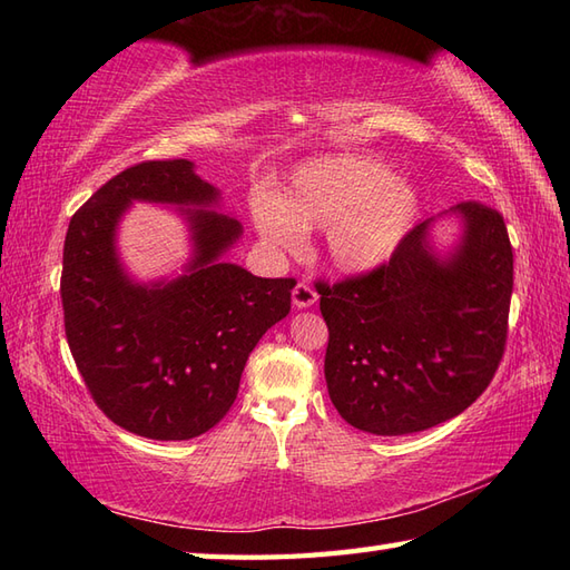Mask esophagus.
Wrapping results in <instances>:
<instances>
[{
	"instance_id": "obj_1",
	"label": "esophagus",
	"mask_w": 570,
	"mask_h": 570,
	"mask_svg": "<svg viewBox=\"0 0 570 570\" xmlns=\"http://www.w3.org/2000/svg\"><path fill=\"white\" fill-rule=\"evenodd\" d=\"M294 306L296 308H308V306H313L318 301V294H316V288H313L308 282H298L296 286H294Z\"/></svg>"
}]
</instances>
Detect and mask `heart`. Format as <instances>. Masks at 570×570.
Here are the masks:
<instances>
[{
  "label": "heart",
  "mask_w": 570,
  "mask_h": 570,
  "mask_svg": "<svg viewBox=\"0 0 570 570\" xmlns=\"http://www.w3.org/2000/svg\"><path fill=\"white\" fill-rule=\"evenodd\" d=\"M419 196L386 166L362 156H323L294 174L284 193L259 190L252 217L278 249H296L304 229H325L328 262L345 274L377 269L409 235Z\"/></svg>",
  "instance_id": "1"
}]
</instances>
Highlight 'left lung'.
Returning <instances> with one entry per match:
<instances>
[{
  "label": "left lung",
  "mask_w": 570,
  "mask_h": 570,
  "mask_svg": "<svg viewBox=\"0 0 570 570\" xmlns=\"http://www.w3.org/2000/svg\"><path fill=\"white\" fill-rule=\"evenodd\" d=\"M463 239L445 259L431 220L409 229L377 269L318 282L328 325L325 382L350 426L374 435L426 431L488 390L507 345L514 257L504 217L458 203Z\"/></svg>",
  "instance_id": "obj_1"
}]
</instances>
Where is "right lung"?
I'll return each instance as SVG.
<instances>
[{
	"label": "right lung",
	"mask_w": 570,
	"mask_h": 570,
	"mask_svg": "<svg viewBox=\"0 0 570 570\" xmlns=\"http://www.w3.org/2000/svg\"><path fill=\"white\" fill-rule=\"evenodd\" d=\"M131 200L210 208L217 190L188 159L125 168L70 217L60 301L68 347L92 402L129 433L188 441L235 404L259 337L292 311L294 278H262L220 262L235 217L180 210L196 257L184 276L141 286L122 272L115 229Z\"/></svg>",
	"instance_id": "1"
}]
</instances>
